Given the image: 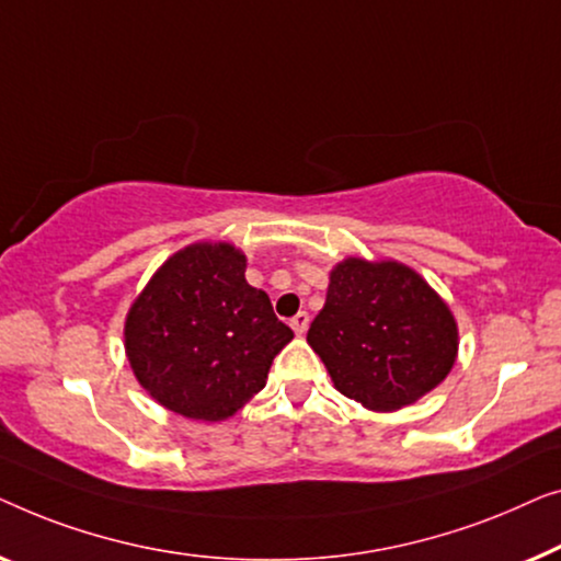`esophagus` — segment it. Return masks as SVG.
Returning <instances> with one entry per match:
<instances>
[{
	"mask_svg": "<svg viewBox=\"0 0 561 561\" xmlns=\"http://www.w3.org/2000/svg\"><path fill=\"white\" fill-rule=\"evenodd\" d=\"M289 325H291V330H295L297 335H305L307 325H310V314H307V312H297L295 318L289 320Z\"/></svg>",
	"mask_w": 561,
	"mask_h": 561,
	"instance_id": "obj_1",
	"label": "esophagus"
}]
</instances>
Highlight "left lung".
<instances>
[{"label":"left lung","instance_id":"1","mask_svg":"<svg viewBox=\"0 0 561 561\" xmlns=\"http://www.w3.org/2000/svg\"><path fill=\"white\" fill-rule=\"evenodd\" d=\"M307 343L343 397L393 412L445 381L457 358V322L409 266L345 259L330 272Z\"/></svg>","mask_w":561,"mask_h":561}]
</instances>
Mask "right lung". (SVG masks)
<instances>
[{"instance_id":"right-lung-1","label":"right lung","mask_w":561,"mask_h":561,"mask_svg":"<svg viewBox=\"0 0 561 561\" xmlns=\"http://www.w3.org/2000/svg\"><path fill=\"white\" fill-rule=\"evenodd\" d=\"M243 272L247 256L231 243H193L172 254L129 307L126 358L170 412L228 420L264 389L274 356L295 337Z\"/></svg>"}]
</instances>
